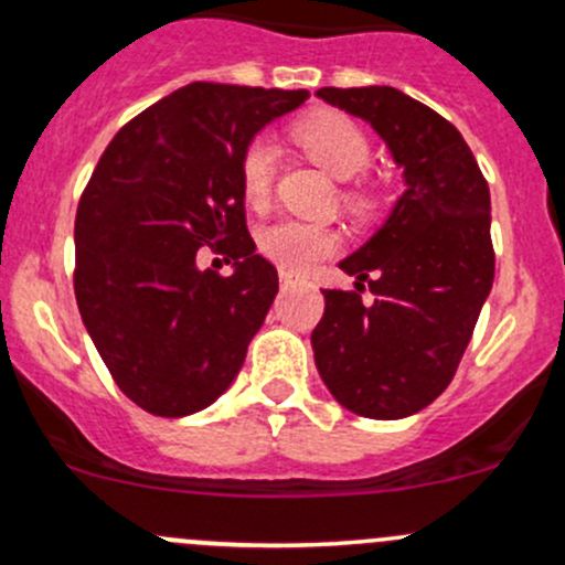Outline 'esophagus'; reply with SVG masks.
I'll list each match as a JSON object with an SVG mask.
<instances>
[{
	"mask_svg": "<svg viewBox=\"0 0 565 565\" xmlns=\"http://www.w3.org/2000/svg\"><path fill=\"white\" fill-rule=\"evenodd\" d=\"M292 284H295V276H292V273H281V287L287 289V287H292Z\"/></svg>",
	"mask_w": 565,
	"mask_h": 565,
	"instance_id": "1",
	"label": "esophagus"
}]
</instances>
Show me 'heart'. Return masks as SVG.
I'll use <instances>...</instances> for the list:
<instances>
[{"label": "heart", "instance_id": "obj_1", "mask_svg": "<svg viewBox=\"0 0 565 565\" xmlns=\"http://www.w3.org/2000/svg\"><path fill=\"white\" fill-rule=\"evenodd\" d=\"M295 139L309 152L319 167L328 169L339 180H352L372 163V145L361 125L335 111H319L295 125ZM276 150L267 139H254L241 158V182L246 202L262 207L273 185ZM341 202L358 218H366L377 207V196L369 185L355 182L344 188ZM339 248V232L311 221L284 218L259 232V250L287 273H306L319 259Z\"/></svg>", "mask_w": 565, "mask_h": 565}]
</instances>
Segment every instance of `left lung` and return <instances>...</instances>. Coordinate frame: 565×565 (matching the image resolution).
<instances>
[{
  "label": "left lung",
  "mask_w": 565,
  "mask_h": 565,
  "mask_svg": "<svg viewBox=\"0 0 565 565\" xmlns=\"http://www.w3.org/2000/svg\"><path fill=\"white\" fill-rule=\"evenodd\" d=\"M317 95L366 119L407 182L383 230L339 265L355 289H322L319 377L355 415L407 418L451 385L492 289L489 185L459 130L420 100L393 87Z\"/></svg>",
  "instance_id": "left-lung-1"
}]
</instances>
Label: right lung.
Masks as SVG:
<instances>
[{"label":"right lung","mask_w":565,"mask_h":565,"mask_svg":"<svg viewBox=\"0 0 565 565\" xmlns=\"http://www.w3.org/2000/svg\"><path fill=\"white\" fill-rule=\"evenodd\" d=\"M306 89L193 82L125 122L76 213L73 289L119 391L158 418L213 404L278 292L246 226L241 158ZM202 247L236 273L199 271Z\"/></svg>","instance_id":"add662e5"}]
</instances>
